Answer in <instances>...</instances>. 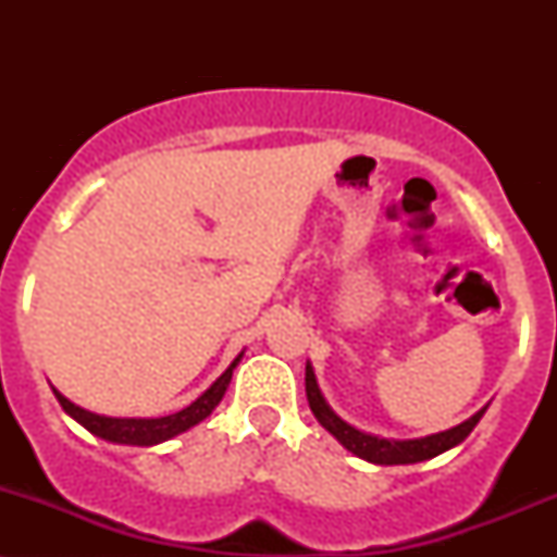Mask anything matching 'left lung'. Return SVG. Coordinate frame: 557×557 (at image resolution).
I'll return each mask as SVG.
<instances>
[{"instance_id": "1", "label": "left lung", "mask_w": 557, "mask_h": 557, "mask_svg": "<svg viewBox=\"0 0 557 557\" xmlns=\"http://www.w3.org/2000/svg\"><path fill=\"white\" fill-rule=\"evenodd\" d=\"M306 398H309L311 411L319 419V424L327 430L332 437H337L343 443V447H348L350 453L363 458V461L372 463H382V466H395V463H419L426 461V458L440 456V453L450 450L458 443H463L469 437L471 430L479 424V419L484 417L487 406L482 411H476L474 417L466 419L463 424L453 426V430H445L440 434H430V437L421 440H382L374 437V434L359 432L356 426L345 424V421L337 417L335 411L327 406V400L322 398V389L317 385V376L311 363H306Z\"/></svg>"}]
</instances>
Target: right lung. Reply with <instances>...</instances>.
<instances>
[{
	"mask_svg": "<svg viewBox=\"0 0 557 557\" xmlns=\"http://www.w3.org/2000/svg\"><path fill=\"white\" fill-rule=\"evenodd\" d=\"M238 361H240V356L230 363V367L225 369V374H222L220 380H216L214 385L201 395V398H196L190 406H185L183 411L170 413V417H159V419L99 417V413H91V411H86V408L70 403L65 395L57 393L54 387L52 389H54L57 400H60V406L65 408V413H70V417L78 421V424L86 426L88 432L96 434V437L110 440V443H120V445H157V443H164V440L175 437V434L190 430V426H196L198 421L207 419L209 413L220 406L222 395H225L230 380H233V369L238 367Z\"/></svg>",
	"mask_w": 557,
	"mask_h": 557,
	"instance_id": "1",
	"label": "right lung"
}]
</instances>
